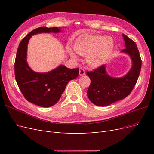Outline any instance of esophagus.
<instances>
[{
	"label": "esophagus",
	"mask_w": 154,
	"mask_h": 154,
	"mask_svg": "<svg viewBox=\"0 0 154 154\" xmlns=\"http://www.w3.org/2000/svg\"><path fill=\"white\" fill-rule=\"evenodd\" d=\"M85 74V70L83 69V68H80V72H79V74H80V76H83V75H84Z\"/></svg>",
	"instance_id": "1"
}]
</instances>
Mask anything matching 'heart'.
Listing matches in <instances>:
<instances>
[{
  "label": "heart",
  "mask_w": 154,
  "mask_h": 154,
  "mask_svg": "<svg viewBox=\"0 0 154 154\" xmlns=\"http://www.w3.org/2000/svg\"><path fill=\"white\" fill-rule=\"evenodd\" d=\"M114 40L111 37L99 35H87L79 38L74 44L76 52L87 57V62L92 67L101 66L108 58L114 48ZM69 53L76 58L75 52L68 48Z\"/></svg>",
  "instance_id": "1"
}]
</instances>
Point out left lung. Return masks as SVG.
I'll list each match as a JSON object with an SVG mask.
<instances>
[{"label": "left lung", "mask_w": 154, "mask_h": 154, "mask_svg": "<svg viewBox=\"0 0 154 154\" xmlns=\"http://www.w3.org/2000/svg\"><path fill=\"white\" fill-rule=\"evenodd\" d=\"M123 36L126 48L122 52L128 54L132 60V66L128 73L119 78L110 77L106 74L104 65L87 72L91 79L87 96L97 106H107L124 99L130 94L137 83L141 71V58L136 42L127 36Z\"/></svg>", "instance_id": "obj_1"}]
</instances>
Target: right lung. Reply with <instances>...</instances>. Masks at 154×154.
<instances>
[{"label":"right lung","mask_w":154,"mask_h":154,"mask_svg":"<svg viewBox=\"0 0 154 154\" xmlns=\"http://www.w3.org/2000/svg\"><path fill=\"white\" fill-rule=\"evenodd\" d=\"M58 27H40L31 31L20 42L15 62V76L22 94L29 102L42 107L57 103L69 81L78 77L79 69L64 66L46 73L35 72L26 62L27 47L32 35L40 32H58Z\"/></svg>","instance_id":"1"}]
</instances>
